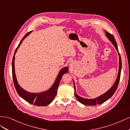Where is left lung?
<instances>
[{
	"label": "left lung",
	"mask_w": 130,
	"mask_h": 130,
	"mask_svg": "<svg viewBox=\"0 0 130 130\" xmlns=\"http://www.w3.org/2000/svg\"><path fill=\"white\" fill-rule=\"evenodd\" d=\"M105 35L106 37H107L108 40L111 41V42L112 43V44L115 46L116 50H117L118 53L119 55V71H118V76L117 77V79L115 82V84L112 86V87L110 88L108 90H107L106 93L102 94L101 95L98 96L94 99H86V98H84L78 95L76 91H75V85L74 84V90H75V95L77 100L78 101H79L80 103L85 105H90V106H95L96 105H100L104 103V102L108 100L110 98H111L112 96L113 95L114 93H115L116 90H117V88L118 87V85L119 84L120 77V74H121V60L120 55L119 53L118 48V45L116 43V40L115 37H113L112 35L111 34L108 33L107 31H105Z\"/></svg>",
	"instance_id": "1"
}]
</instances>
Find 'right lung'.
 <instances>
[{
	"instance_id": "add662e5",
	"label": "right lung",
	"mask_w": 130,
	"mask_h": 130,
	"mask_svg": "<svg viewBox=\"0 0 130 130\" xmlns=\"http://www.w3.org/2000/svg\"><path fill=\"white\" fill-rule=\"evenodd\" d=\"M32 32V31H30V32H27L25 36H24L21 41L19 43V45H18L17 48L15 50V52L14 54V56L12 59V77L13 80V83L14 85V87L16 89L18 94L19 95L21 98H22L23 99H24L29 103L31 104L36 106H44L50 104L54 99L56 95L57 89L58 87L59 84L61 81V78L63 76V75L67 73L68 72V68L67 67H65L62 68L60 70V72L58 74V75L56 78L55 81L54 83L52 85L49 89H48L46 91L41 92V93H30L29 92H27L24 89H23L18 84L16 76H15V70H14V58H15V54L16 53L19 47L20 46L21 44L23 41L24 39L29 35V34Z\"/></svg>"
}]
</instances>
